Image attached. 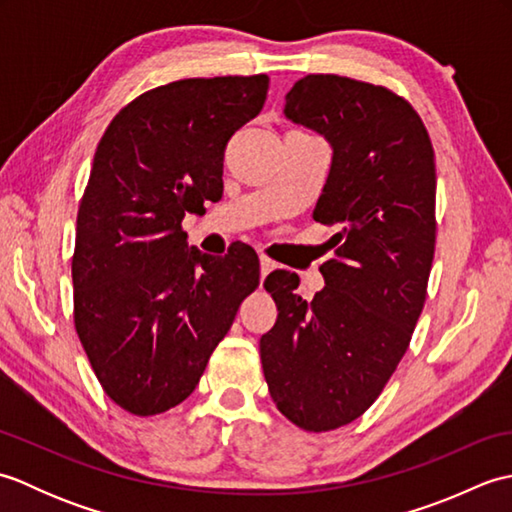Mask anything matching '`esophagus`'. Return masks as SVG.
<instances>
[{"label":"esophagus","instance_id":"esophagus-1","mask_svg":"<svg viewBox=\"0 0 512 512\" xmlns=\"http://www.w3.org/2000/svg\"><path fill=\"white\" fill-rule=\"evenodd\" d=\"M259 266H262V268H259V277H262V281L266 279V275L270 273V270L275 268L273 259H268V257H262V259H259Z\"/></svg>","mask_w":512,"mask_h":512}]
</instances>
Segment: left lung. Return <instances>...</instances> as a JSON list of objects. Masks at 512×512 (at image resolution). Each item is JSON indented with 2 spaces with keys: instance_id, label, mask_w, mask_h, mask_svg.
<instances>
[{
  "instance_id": "1",
  "label": "left lung",
  "mask_w": 512,
  "mask_h": 512,
  "mask_svg": "<svg viewBox=\"0 0 512 512\" xmlns=\"http://www.w3.org/2000/svg\"><path fill=\"white\" fill-rule=\"evenodd\" d=\"M286 116L330 140L314 220L339 233L314 299L288 270L266 277L279 317L259 354L277 409L323 433L374 405L411 343L436 253V156L413 105L385 85L308 74Z\"/></svg>"
}]
</instances>
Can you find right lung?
Instances as JSON below:
<instances>
[{
	"label": "right lung",
	"mask_w": 512,
	"mask_h": 512,
	"mask_svg": "<svg viewBox=\"0 0 512 512\" xmlns=\"http://www.w3.org/2000/svg\"><path fill=\"white\" fill-rule=\"evenodd\" d=\"M268 74L182 79L118 112L76 215L74 328L103 391L140 418L193 394L259 257L189 248L182 220L222 198L224 147L266 103Z\"/></svg>",
	"instance_id": "obj_1"
}]
</instances>
